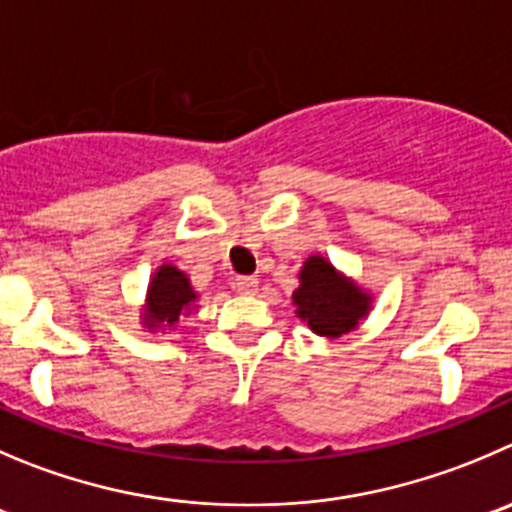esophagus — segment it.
<instances>
[{
    "mask_svg": "<svg viewBox=\"0 0 512 512\" xmlns=\"http://www.w3.org/2000/svg\"><path fill=\"white\" fill-rule=\"evenodd\" d=\"M236 289L241 291V294H256V291H259V279H256V276H238Z\"/></svg>",
    "mask_w": 512,
    "mask_h": 512,
    "instance_id": "1",
    "label": "esophagus"
}]
</instances>
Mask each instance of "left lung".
Returning a JSON list of instances; mask_svg holds the SVG:
<instances>
[{"label": "left lung", "instance_id": "1", "mask_svg": "<svg viewBox=\"0 0 512 512\" xmlns=\"http://www.w3.org/2000/svg\"><path fill=\"white\" fill-rule=\"evenodd\" d=\"M291 301L296 306V316L311 332L326 339H339L367 319L374 294L339 271L321 253H311L301 266L299 286L291 294Z\"/></svg>", "mask_w": 512, "mask_h": 512}]
</instances>
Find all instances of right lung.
<instances>
[{
    "label": "right lung",
    "instance_id": "1",
    "mask_svg": "<svg viewBox=\"0 0 512 512\" xmlns=\"http://www.w3.org/2000/svg\"><path fill=\"white\" fill-rule=\"evenodd\" d=\"M198 294L186 271L173 264H160L150 274L145 301L140 306V324L150 334H170L178 329L180 316H191L198 309Z\"/></svg>",
    "mask_w": 512,
    "mask_h": 512
}]
</instances>
